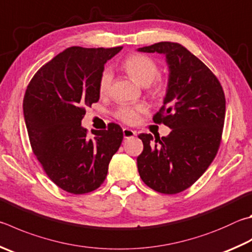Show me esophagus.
<instances>
[{
	"instance_id": "34e87169",
	"label": "esophagus",
	"mask_w": 252,
	"mask_h": 252,
	"mask_svg": "<svg viewBox=\"0 0 252 252\" xmlns=\"http://www.w3.org/2000/svg\"><path fill=\"white\" fill-rule=\"evenodd\" d=\"M135 135V132L131 129H123V138L125 139H130V138H133Z\"/></svg>"
}]
</instances>
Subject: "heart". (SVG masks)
Here are the masks:
<instances>
[{
    "instance_id": "1",
    "label": "heart",
    "mask_w": 252,
    "mask_h": 252,
    "mask_svg": "<svg viewBox=\"0 0 252 252\" xmlns=\"http://www.w3.org/2000/svg\"><path fill=\"white\" fill-rule=\"evenodd\" d=\"M122 68L133 79L136 84L140 86L146 87L151 85L153 80L157 78L158 74V68L157 63L152 58L141 54H135L132 56L127 57L122 63ZM112 81V72L110 69H104L101 75H100L98 89L101 94H106L109 89H110ZM155 94H159L162 91L161 86H155L153 88ZM144 110L142 106H138L135 108L131 107H122L119 109L117 113L118 118L126 123H134L138 120L139 113Z\"/></svg>"
}]
</instances>
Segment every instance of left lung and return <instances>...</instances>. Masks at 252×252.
Instances as JSON below:
<instances>
[{"mask_svg":"<svg viewBox=\"0 0 252 252\" xmlns=\"http://www.w3.org/2000/svg\"><path fill=\"white\" fill-rule=\"evenodd\" d=\"M165 56L168 79L163 106L153 121L172 131L166 136L141 133L140 177L151 189L177 194L191 186L207 170L220 144L226 100L209 68L183 45L161 42L138 48Z\"/></svg>","mask_w":252,"mask_h":252,"instance_id":"1","label":"left lung"}]
</instances>
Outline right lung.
Masks as SVG:
<instances>
[{
	"mask_svg": "<svg viewBox=\"0 0 252 252\" xmlns=\"http://www.w3.org/2000/svg\"><path fill=\"white\" fill-rule=\"evenodd\" d=\"M121 49L69 47L45 63L27 86L23 112L32 149L50 180L68 193L100 187L121 145L123 131L116 123L94 130V139L81 126L85 108L100 98L104 65Z\"/></svg>",
	"mask_w": 252,
	"mask_h": 252,
	"instance_id": "1",
	"label": "right lung"
}]
</instances>
